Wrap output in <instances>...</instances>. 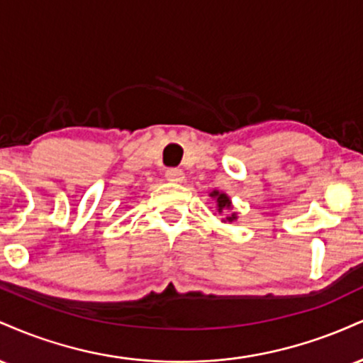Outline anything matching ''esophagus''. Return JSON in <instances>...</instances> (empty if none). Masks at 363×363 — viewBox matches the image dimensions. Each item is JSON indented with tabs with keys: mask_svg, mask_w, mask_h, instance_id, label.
I'll return each mask as SVG.
<instances>
[{
	"mask_svg": "<svg viewBox=\"0 0 363 363\" xmlns=\"http://www.w3.org/2000/svg\"><path fill=\"white\" fill-rule=\"evenodd\" d=\"M165 179L170 182H182L184 181V172L181 169H167L165 170Z\"/></svg>",
	"mask_w": 363,
	"mask_h": 363,
	"instance_id": "esophagus-1",
	"label": "esophagus"
}]
</instances>
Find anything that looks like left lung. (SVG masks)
<instances>
[{
	"label": "left lung",
	"instance_id": "8db88e82",
	"mask_svg": "<svg viewBox=\"0 0 363 363\" xmlns=\"http://www.w3.org/2000/svg\"><path fill=\"white\" fill-rule=\"evenodd\" d=\"M211 196H215L216 198V206H218V213H223V210H228V208H230V199H228V196L227 194H220L218 191H213V193H211ZM235 218V215H232V216H227V220L228 222H232V220Z\"/></svg>",
	"mask_w": 363,
	"mask_h": 363
}]
</instances>
